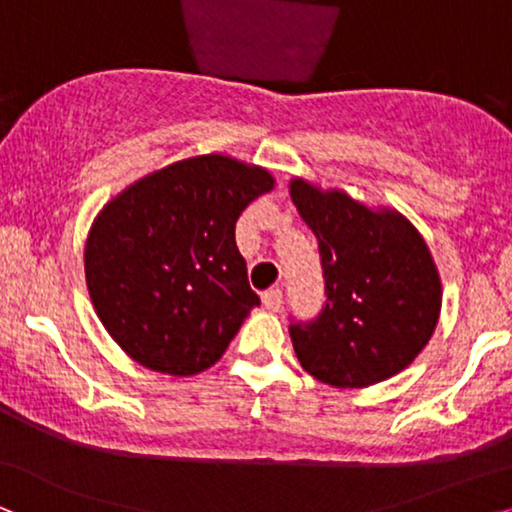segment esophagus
I'll return each mask as SVG.
<instances>
[{
    "mask_svg": "<svg viewBox=\"0 0 512 512\" xmlns=\"http://www.w3.org/2000/svg\"><path fill=\"white\" fill-rule=\"evenodd\" d=\"M262 304L267 306L269 311H278L283 306V292L278 288H271L267 292H262Z\"/></svg>",
    "mask_w": 512,
    "mask_h": 512,
    "instance_id": "obj_1",
    "label": "esophagus"
}]
</instances>
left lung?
I'll return each mask as SVG.
<instances>
[{"instance_id":"1","label":"left lung","mask_w":512,"mask_h":512,"mask_svg":"<svg viewBox=\"0 0 512 512\" xmlns=\"http://www.w3.org/2000/svg\"><path fill=\"white\" fill-rule=\"evenodd\" d=\"M290 199L318 238L325 306L292 323L299 365L337 388H363L403 372L433 337L442 283L417 227L393 208L295 177Z\"/></svg>"}]
</instances>
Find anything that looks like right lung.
<instances>
[{
  "label": "right lung",
  "mask_w": 512,
  "mask_h": 512,
  "mask_svg": "<svg viewBox=\"0 0 512 512\" xmlns=\"http://www.w3.org/2000/svg\"><path fill=\"white\" fill-rule=\"evenodd\" d=\"M274 185L267 168L203 154L140 177L102 206L84 248L86 288L126 356L170 377L222 358L260 304L236 220Z\"/></svg>",
  "instance_id": "obj_1"
}]
</instances>
